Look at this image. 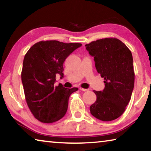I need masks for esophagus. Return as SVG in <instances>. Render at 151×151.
Returning a JSON list of instances; mask_svg holds the SVG:
<instances>
[{
  "label": "esophagus",
  "mask_w": 151,
  "mask_h": 151,
  "mask_svg": "<svg viewBox=\"0 0 151 151\" xmlns=\"http://www.w3.org/2000/svg\"><path fill=\"white\" fill-rule=\"evenodd\" d=\"M79 89H80V90L81 91H88V89H86V88H79Z\"/></svg>",
  "instance_id": "34e87169"
}]
</instances>
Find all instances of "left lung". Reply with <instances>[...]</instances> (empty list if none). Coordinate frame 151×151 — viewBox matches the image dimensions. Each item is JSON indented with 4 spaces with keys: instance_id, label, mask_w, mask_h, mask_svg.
Segmentation results:
<instances>
[{
    "instance_id": "left-lung-1",
    "label": "left lung",
    "mask_w": 151,
    "mask_h": 151,
    "mask_svg": "<svg viewBox=\"0 0 151 151\" xmlns=\"http://www.w3.org/2000/svg\"><path fill=\"white\" fill-rule=\"evenodd\" d=\"M94 57L95 67L104 78L103 91H93L96 100L90 106L93 116L111 121L122 115L131 100L134 84L131 50L116 38H105L85 45Z\"/></svg>"
}]
</instances>
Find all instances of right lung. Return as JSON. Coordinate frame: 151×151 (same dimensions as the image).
<instances>
[{"label":"right lung","mask_w":151,"mask_h":151,"mask_svg":"<svg viewBox=\"0 0 151 151\" xmlns=\"http://www.w3.org/2000/svg\"><path fill=\"white\" fill-rule=\"evenodd\" d=\"M81 43L46 40L35 43L25 55L21 79L27 105L33 115L44 123L63 118L68 109V99L78 88L55 86L56 75L63 77V63Z\"/></svg>","instance_id":"obj_1"}]
</instances>
